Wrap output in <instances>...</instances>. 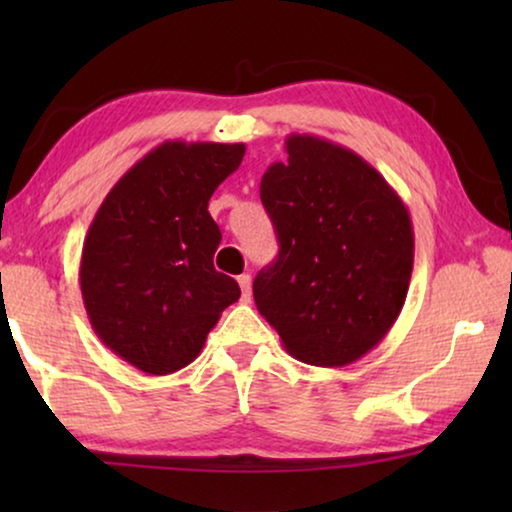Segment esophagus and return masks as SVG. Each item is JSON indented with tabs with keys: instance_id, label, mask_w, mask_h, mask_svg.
Segmentation results:
<instances>
[{
	"instance_id": "34e87169",
	"label": "esophagus",
	"mask_w": 512,
	"mask_h": 512,
	"mask_svg": "<svg viewBox=\"0 0 512 512\" xmlns=\"http://www.w3.org/2000/svg\"><path fill=\"white\" fill-rule=\"evenodd\" d=\"M237 284H240V289H242V300H244V303H249V300H251V277L240 275V277H237Z\"/></svg>"
}]
</instances>
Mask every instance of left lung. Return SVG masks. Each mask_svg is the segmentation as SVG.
<instances>
[{"mask_svg": "<svg viewBox=\"0 0 512 512\" xmlns=\"http://www.w3.org/2000/svg\"><path fill=\"white\" fill-rule=\"evenodd\" d=\"M286 153L261 179L279 254L256 275L254 300L291 356L342 368L380 345L403 310L412 221L359 153L314 135H289Z\"/></svg>", "mask_w": 512, "mask_h": 512, "instance_id": "8db88e82", "label": "left lung"}]
</instances>
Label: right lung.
<instances>
[{"label": "right lung", "instance_id": "obj_1", "mask_svg": "<svg viewBox=\"0 0 512 512\" xmlns=\"http://www.w3.org/2000/svg\"><path fill=\"white\" fill-rule=\"evenodd\" d=\"M244 151L163 142L116 181L90 223L79 270L90 326L142 373L188 366L240 298L235 279L214 270L221 230L207 207Z\"/></svg>", "mask_w": 512, "mask_h": 512}]
</instances>
